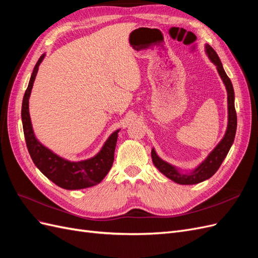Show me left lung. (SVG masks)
I'll list each match as a JSON object with an SVG mask.
<instances>
[{
    "label": "left lung",
    "mask_w": 258,
    "mask_h": 258,
    "mask_svg": "<svg viewBox=\"0 0 258 258\" xmlns=\"http://www.w3.org/2000/svg\"><path fill=\"white\" fill-rule=\"evenodd\" d=\"M206 51L210 60L216 66L217 72L220 74L221 79L225 84V87H226V90H227V95H228V124H227V130H226L224 138L222 139V141L217 144V146L214 148V150L210 153V155L206 158V160L202 162L200 166H198L196 169H195L192 172L186 173V174L178 172L176 168H174L173 166H171L170 163L159 158L157 154H156V152L152 150V159L155 167L157 168L163 175H166L168 178L172 179L173 182L177 184H182V185L198 184L212 176L218 170V168L221 167L222 162L224 161L226 156H227L230 147L233 143V140H235L236 130H237L235 92H233L231 81L229 80V77L224 71L222 62L220 58H218L215 50L211 47L210 45H206Z\"/></svg>",
    "instance_id": "obj_1"
}]
</instances>
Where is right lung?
Masks as SVG:
<instances>
[{"label": "right lung", "instance_id": "right-lung-1", "mask_svg": "<svg viewBox=\"0 0 258 258\" xmlns=\"http://www.w3.org/2000/svg\"><path fill=\"white\" fill-rule=\"evenodd\" d=\"M45 54H42L36 62L31 75L28 88L25 92L21 107V119L23 134L29 154L34 165L51 182L64 189H83L99 184L105 177L113 166L114 152L117 142V130L106 140L105 144L95 157L82 161H69L53 154L47 147L37 141L31 124L29 114V98L33 87L35 76Z\"/></svg>", "mask_w": 258, "mask_h": 258}]
</instances>
